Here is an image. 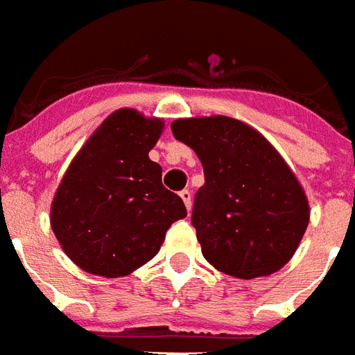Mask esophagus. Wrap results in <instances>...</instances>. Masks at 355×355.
<instances>
[{
	"instance_id": "1",
	"label": "esophagus",
	"mask_w": 355,
	"mask_h": 355,
	"mask_svg": "<svg viewBox=\"0 0 355 355\" xmlns=\"http://www.w3.org/2000/svg\"><path fill=\"white\" fill-rule=\"evenodd\" d=\"M180 196L183 198V202L187 206V209H191V204H193V196H191V191L189 189H183L180 193Z\"/></svg>"
}]
</instances>
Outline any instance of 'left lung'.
Returning <instances> with one entry per match:
<instances>
[{
    "label": "left lung",
    "instance_id": "obj_1",
    "mask_svg": "<svg viewBox=\"0 0 355 355\" xmlns=\"http://www.w3.org/2000/svg\"><path fill=\"white\" fill-rule=\"evenodd\" d=\"M174 138L198 155L204 185L191 223L209 265L252 280L280 270L301 242L310 211L278 151L236 119H180Z\"/></svg>",
    "mask_w": 355,
    "mask_h": 355
}]
</instances>
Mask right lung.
I'll list each match as a JSON object with an SVG mask.
<instances>
[{
    "instance_id": "1",
    "label": "right lung",
    "mask_w": 355,
    "mask_h": 355,
    "mask_svg": "<svg viewBox=\"0 0 355 355\" xmlns=\"http://www.w3.org/2000/svg\"><path fill=\"white\" fill-rule=\"evenodd\" d=\"M159 119L119 110L90 136L62 180L51 225L62 250L90 274L119 278L159 253L170 225L187 216L149 159Z\"/></svg>"
}]
</instances>
